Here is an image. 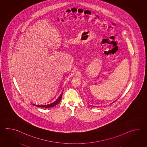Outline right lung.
<instances>
[{"mask_svg":"<svg viewBox=\"0 0 147 147\" xmlns=\"http://www.w3.org/2000/svg\"><path fill=\"white\" fill-rule=\"evenodd\" d=\"M61 98H62V94H61V96H60L59 98L57 99V100L54 102L53 103H51L50 105H44V106H40V105H34V106H36L39 107H44V108H51V107H53L57 105H58V103H59L60 100L61 99Z\"/></svg>","mask_w":147,"mask_h":147,"instance_id":"1","label":"right lung"}]
</instances>
